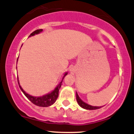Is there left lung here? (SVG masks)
Wrapping results in <instances>:
<instances>
[{"label": "left lung", "instance_id": "obj_1", "mask_svg": "<svg viewBox=\"0 0 134 134\" xmlns=\"http://www.w3.org/2000/svg\"><path fill=\"white\" fill-rule=\"evenodd\" d=\"M76 99H77V101L78 104L80 105V107H81L84 109H86V110H96V109H99L101 108V107H93V106H91L90 104L83 102V101L80 99L77 93H76Z\"/></svg>", "mask_w": 134, "mask_h": 134}]
</instances>
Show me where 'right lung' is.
<instances>
[{
	"instance_id": "right-lung-1",
	"label": "right lung",
	"mask_w": 134,
	"mask_h": 134,
	"mask_svg": "<svg viewBox=\"0 0 134 134\" xmlns=\"http://www.w3.org/2000/svg\"><path fill=\"white\" fill-rule=\"evenodd\" d=\"M42 31H43L42 29L35 30V31H33V33L30 34V36H33V35H35V34L40 33V32ZM67 74V73H65V74L64 75L63 79H64V77H65ZM18 84H19L20 89H21V90L22 91L23 93H24V94L27 97V99H28L30 101H31V102L33 103V104H35V105L39 106V107H49V106H51L52 104H53V103H54L58 96V91H59V90H60V88L61 85H62V81H61V82L59 83V84L57 86V87L56 88H55V90L52 92V93L48 94H47V95H44V96H41V97H35L33 96H31V95L27 94L24 90H23L22 87L20 86V85H19V81H18Z\"/></svg>"
}]
</instances>
